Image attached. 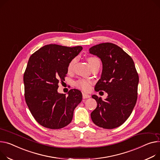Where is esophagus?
<instances>
[{"mask_svg":"<svg viewBox=\"0 0 160 160\" xmlns=\"http://www.w3.org/2000/svg\"><path fill=\"white\" fill-rule=\"evenodd\" d=\"M91 96L89 94H86V93H82V97L83 99H86V98H90Z\"/></svg>","mask_w":160,"mask_h":160,"instance_id":"esophagus-1","label":"esophagus"}]
</instances>
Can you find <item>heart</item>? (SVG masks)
<instances>
[{
  "mask_svg": "<svg viewBox=\"0 0 160 160\" xmlns=\"http://www.w3.org/2000/svg\"><path fill=\"white\" fill-rule=\"evenodd\" d=\"M88 63H89L90 66H91L94 62H100L99 59L97 57H89L88 58ZM75 62H76V58L72 59L69 62L68 65V71L69 72L72 71ZM92 84V81L88 80L86 79H80L78 81H77L75 83L76 86L83 91H89L91 89V87Z\"/></svg>",
  "mask_w": 160,
  "mask_h": 160,
  "instance_id": "obj_1",
  "label": "heart"
}]
</instances>
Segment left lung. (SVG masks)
<instances>
[{
    "label": "left lung",
    "instance_id": "1",
    "mask_svg": "<svg viewBox=\"0 0 160 160\" xmlns=\"http://www.w3.org/2000/svg\"><path fill=\"white\" fill-rule=\"evenodd\" d=\"M89 52L102 62L101 78L95 91H103L108 96L102 100L97 95L92 98L97 107L91 114L93 123L103 129L122 125L130 116L138 98L139 77L132 58L117 45L106 42L91 47Z\"/></svg>",
    "mask_w": 160,
    "mask_h": 160
}]
</instances>
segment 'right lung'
<instances>
[{"instance_id":"obj_1","label":"right lung","mask_w":160,"mask_h":160,"mask_svg":"<svg viewBox=\"0 0 160 160\" xmlns=\"http://www.w3.org/2000/svg\"><path fill=\"white\" fill-rule=\"evenodd\" d=\"M82 50V46L49 44L30 57L24 74V97L31 114L42 126L58 129L71 123L82 92L73 89L66 96L57 89L60 81L65 80L69 62Z\"/></svg>"}]
</instances>
